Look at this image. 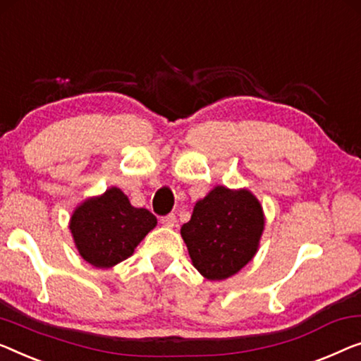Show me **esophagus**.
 <instances>
[{"label":"esophagus","mask_w":361,"mask_h":361,"mask_svg":"<svg viewBox=\"0 0 361 361\" xmlns=\"http://www.w3.org/2000/svg\"><path fill=\"white\" fill-rule=\"evenodd\" d=\"M161 223H163L166 228H174L176 223H177L176 215H174V213H169V215H166V216L161 218Z\"/></svg>","instance_id":"34e87169"}]
</instances>
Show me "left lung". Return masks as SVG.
Masks as SVG:
<instances>
[{"label": "left lung", "mask_w": 361, "mask_h": 361, "mask_svg": "<svg viewBox=\"0 0 361 361\" xmlns=\"http://www.w3.org/2000/svg\"><path fill=\"white\" fill-rule=\"evenodd\" d=\"M264 213L249 190L215 187L180 228L195 269L208 280L238 274L257 252Z\"/></svg>", "instance_id": "obj_1"}]
</instances>
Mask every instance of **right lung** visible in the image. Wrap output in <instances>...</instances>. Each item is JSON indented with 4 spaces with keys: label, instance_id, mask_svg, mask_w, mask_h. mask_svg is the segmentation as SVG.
<instances>
[{
    "label": "right lung",
    "instance_id": "1",
    "mask_svg": "<svg viewBox=\"0 0 361 361\" xmlns=\"http://www.w3.org/2000/svg\"><path fill=\"white\" fill-rule=\"evenodd\" d=\"M154 226L153 213L130 205L127 195L117 187L86 200L76 208L70 221L81 257L99 269L128 259Z\"/></svg>",
    "mask_w": 361,
    "mask_h": 361
}]
</instances>
